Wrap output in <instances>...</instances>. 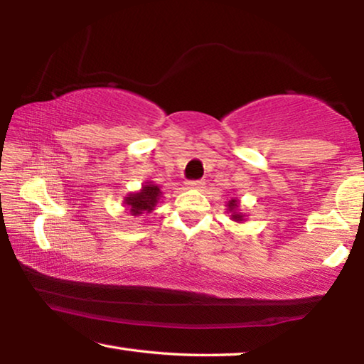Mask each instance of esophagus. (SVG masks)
Segmentation results:
<instances>
[{
    "label": "esophagus",
    "mask_w": 364,
    "mask_h": 364,
    "mask_svg": "<svg viewBox=\"0 0 364 364\" xmlns=\"http://www.w3.org/2000/svg\"><path fill=\"white\" fill-rule=\"evenodd\" d=\"M186 186H188L189 189H200L202 186H204V181H200V180H197V181H188Z\"/></svg>",
    "instance_id": "obj_1"
}]
</instances>
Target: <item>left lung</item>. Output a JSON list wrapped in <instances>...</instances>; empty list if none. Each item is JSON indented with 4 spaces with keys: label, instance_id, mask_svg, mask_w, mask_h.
<instances>
[{
    "label": "left lung",
    "instance_id": "1",
    "mask_svg": "<svg viewBox=\"0 0 364 364\" xmlns=\"http://www.w3.org/2000/svg\"><path fill=\"white\" fill-rule=\"evenodd\" d=\"M239 205H241V202H239L237 197H231L226 204V213H230V218L232 221H236V223H242V221H245V213L239 210Z\"/></svg>",
    "mask_w": 364,
    "mask_h": 364
}]
</instances>
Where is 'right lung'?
<instances>
[{"label": "right lung", "instance_id": "right-lung-1", "mask_svg": "<svg viewBox=\"0 0 364 364\" xmlns=\"http://www.w3.org/2000/svg\"><path fill=\"white\" fill-rule=\"evenodd\" d=\"M162 197V191L154 181H146L143 186L136 193H130L125 196L123 204H125V210L130 212L133 217H139L143 213H151L154 207L159 204V199Z\"/></svg>", "mask_w": 364, "mask_h": 364}]
</instances>
